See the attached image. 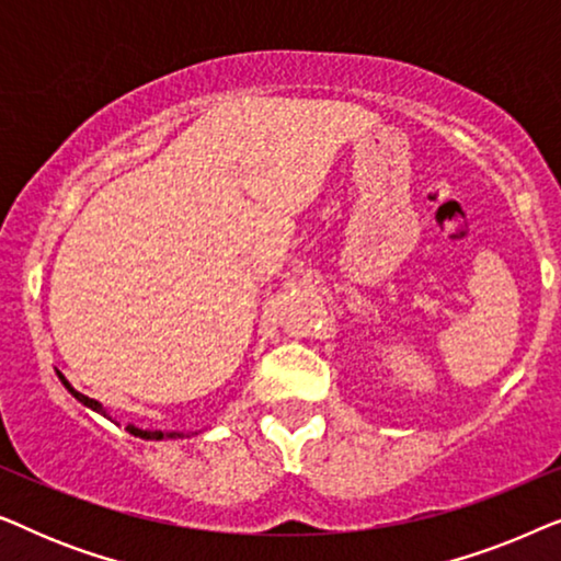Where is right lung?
Segmentation results:
<instances>
[{
  "label": "right lung",
  "instance_id": "obj_1",
  "mask_svg": "<svg viewBox=\"0 0 561 561\" xmlns=\"http://www.w3.org/2000/svg\"><path fill=\"white\" fill-rule=\"evenodd\" d=\"M56 373H58V370H56ZM58 378H60V382H64V386H66L68 393H71V396L76 398V401L87 405V409L96 411V413H102V416L110 419V413H106V411L102 409V403L94 401V398H89V396L79 393V390H76V388L71 386V382H68L60 373H58ZM127 432L133 434V436H140V439H156V442H160V439H181V436H183V432H148V428H140V426H133V424L127 426Z\"/></svg>",
  "mask_w": 561,
  "mask_h": 561
}]
</instances>
